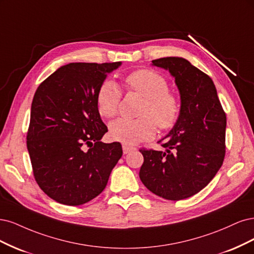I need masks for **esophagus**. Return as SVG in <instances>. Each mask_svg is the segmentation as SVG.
I'll return each instance as SVG.
<instances>
[{
  "label": "esophagus",
  "instance_id": "1",
  "mask_svg": "<svg viewBox=\"0 0 254 254\" xmlns=\"http://www.w3.org/2000/svg\"><path fill=\"white\" fill-rule=\"evenodd\" d=\"M122 150H124V154H127V153H129V152L134 151L135 148H133V146L127 145V144H124V145H122Z\"/></svg>",
  "mask_w": 254,
  "mask_h": 254
}]
</instances>
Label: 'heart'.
I'll use <instances>...</instances> for the list:
<instances>
[{"mask_svg": "<svg viewBox=\"0 0 254 254\" xmlns=\"http://www.w3.org/2000/svg\"><path fill=\"white\" fill-rule=\"evenodd\" d=\"M127 91L144 98L137 119H117L111 122L109 133L113 140L125 144H136L148 140L156 133L173 127L181 115L178 97L169 91L167 79L149 68L138 69L127 76ZM121 91L112 80H105L98 88L96 102L98 112L104 118L117 115L121 102Z\"/></svg>", "mask_w": 254, "mask_h": 254, "instance_id": "b5f03b06", "label": "heart"}]
</instances>
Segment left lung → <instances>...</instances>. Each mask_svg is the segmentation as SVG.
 Segmentation results:
<instances>
[{
    "instance_id": "1",
    "label": "left lung",
    "mask_w": 254,
    "mask_h": 254,
    "mask_svg": "<svg viewBox=\"0 0 254 254\" xmlns=\"http://www.w3.org/2000/svg\"><path fill=\"white\" fill-rule=\"evenodd\" d=\"M168 69L181 93V115L160 140L167 151L140 149L142 184L160 197L181 200L206 187L223 165L227 117L212 79L184 58L152 61Z\"/></svg>"
}]
</instances>
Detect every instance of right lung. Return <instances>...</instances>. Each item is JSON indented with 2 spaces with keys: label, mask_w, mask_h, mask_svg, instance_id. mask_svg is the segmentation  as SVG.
<instances>
[{
  "label": "right lung",
  "mask_w": 254,
  "mask_h": 254,
  "mask_svg": "<svg viewBox=\"0 0 254 254\" xmlns=\"http://www.w3.org/2000/svg\"><path fill=\"white\" fill-rule=\"evenodd\" d=\"M120 64L69 63L37 88L27 150L37 184L56 201L80 206L95 198L122 156L120 142L100 141L108 127L96 102L106 72Z\"/></svg>",
  "instance_id": "add662e5"
}]
</instances>
